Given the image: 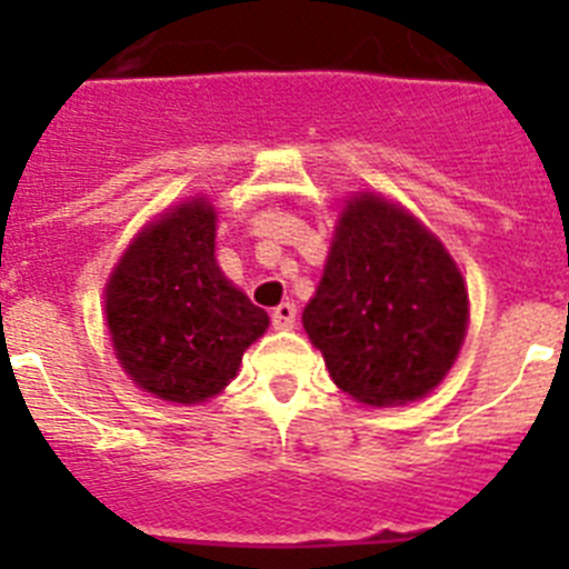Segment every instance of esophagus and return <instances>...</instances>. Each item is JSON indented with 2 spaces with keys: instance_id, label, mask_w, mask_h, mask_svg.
Instances as JSON below:
<instances>
[{
  "instance_id": "34e87169",
  "label": "esophagus",
  "mask_w": 569,
  "mask_h": 569,
  "mask_svg": "<svg viewBox=\"0 0 569 569\" xmlns=\"http://www.w3.org/2000/svg\"><path fill=\"white\" fill-rule=\"evenodd\" d=\"M270 321H273L276 330H290L296 325V305L293 301H281L279 308H273L270 313Z\"/></svg>"
}]
</instances>
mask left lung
Wrapping results in <instances>:
<instances>
[{
	"label": "left lung",
	"mask_w": 569,
	"mask_h": 569,
	"mask_svg": "<svg viewBox=\"0 0 569 569\" xmlns=\"http://www.w3.org/2000/svg\"><path fill=\"white\" fill-rule=\"evenodd\" d=\"M301 321L345 393L405 405L430 393L453 365L467 288L430 230L379 196H361L341 213Z\"/></svg>",
	"instance_id": "left-lung-1"
}]
</instances>
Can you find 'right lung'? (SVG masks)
Instances as JSON below:
<instances>
[{
	"label": "right lung",
	"mask_w": 569,
	"mask_h": 569,
	"mask_svg": "<svg viewBox=\"0 0 569 569\" xmlns=\"http://www.w3.org/2000/svg\"><path fill=\"white\" fill-rule=\"evenodd\" d=\"M216 213L193 199L150 224L108 281V328L124 373L164 401L196 405L239 370L268 313L213 259Z\"/></svg>",
	"instance_id": "1"
}]
</instances>
